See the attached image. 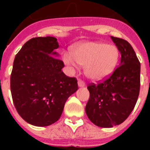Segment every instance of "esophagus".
<instances>
[{
    "mask_svg": "<svg viewBox=\"0 0 150 150\" xmlns=\"http://www.w3.org/2000/svg\"><path fill=\"white\" fill-rule=\"evenodd\" d=\"M85 86H86V83H85L82 79H78V86L84 87Z\"/></svg>",
    "mask_w": 150,
    "mask_h": 150,
    "instance_id": "34e87169",
    "label": "esophagus"
}]
</instances>
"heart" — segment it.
<instances>
[{"label":"heart","instance_id":"1","mask_svg":"<svg viewBox=\"0 0 150 150\" xmlns=\"http://www.w3.org/2000/svg\"><path fill=\"white\" fill-rule=\"evenodd\" d=\"M73 57L63 55V61L71 68H76L77 63L85 67V72L90 79L100 80L110 75L119 60V51L113 45L100 42H86L72 50Z\"/></svg>","mask_w":150,"mask_h":150}]
</instances>
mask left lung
I'll return each mask as SVG.
<instances>
[{
    "instance_id": "obj_1",
    "label": "left lung",
    "mask_w": 150,
    "mask_h": 150,
    "mask_svg": "<svg viewBox=\"0 0 150 150\" xmlns=\"http://www.w3.org/2000/svg\"><path fill=\"white\" fill-rule=\"evenodd\" d=\"M121 54L120 65L110 76L87 87L90 97L86 106L87 116L101 128L122 123L134 108L140 92V64L128 41L110 37Z\"/></svg>"
}]
</instances>
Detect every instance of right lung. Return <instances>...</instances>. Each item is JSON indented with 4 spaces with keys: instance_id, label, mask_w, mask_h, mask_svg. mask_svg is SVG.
Returning a JSON list of instances; mask_svg holds the SVG:
<instances>
[{
    "instance_id": "add662e5",
    "label": "right lung",
    "mask_w": 150,
    "mask_h": 150,
    "mask_svg": "<svg viewBox=\"0 0 150 150\" xmlns=\"http://www.w3.org/2000/svg\"><path fill=\"white\" fill-rule=\"evenodd\" d=\"M59 47L53 37L34 38L16 54L10 76L13 104L21 117L44 127L59 120L66 100L78 89L76 78L69 77L57 59Z\"/></svg>"
}]
</instances>
